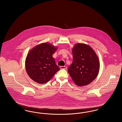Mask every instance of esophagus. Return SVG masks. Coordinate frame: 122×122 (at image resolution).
I'll return each instance as SVG.
<instances>
[{
    "label": "esophagus",
    "mask_w": 122,
    "mask_h": 122,
    "mask_svg": "<svg viewBox=\"0 0 122 122\" xmlns=\"http://www.w3.org/2000/svg\"><path fill=\"white\" fill-rule=\"evenodd\" d=\"M60 69H65V70H66L67 69V67L66 66H60Z\"/></svg>",
    "instance_id": "obj_1"
}]
</instances>
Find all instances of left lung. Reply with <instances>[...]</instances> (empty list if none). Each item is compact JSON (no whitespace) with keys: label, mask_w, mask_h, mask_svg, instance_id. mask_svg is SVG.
I'll list each match as a JSON object with an SVG mask.
<instances>
[{"label":"left lung","mask_w":122,"mask_h":122,"mask_svg":"<svg viewBox=\"0 0 122 122\" xmlns=\"http://www.w3.org/2000/svg\"><path fill=\"white\" fill-rule=\"evenodd\" d=\"M72 51L73 63L68 68V72L77 86H86L98 75V57L91 46L84 43H76Z\"/></svg>","instance_id":"left-lung-1"}]
</instances>
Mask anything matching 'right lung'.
<instances>
[{
    "mask_svg": "<svg viewBox=\"0 0 122 122\" xmlns=\"http://www.w3.org/2000/svg\"><path fill=\"white\" fill-rule=\"evenodd\" d=\"M57 48V46L45 42L36 45L29 51L25 67L30 79L38 83L45 84L60 70L52 57Z\"/></svg>",
    "mask_w": 122,
    "mask_h": 122,
    "instance_id": "right-lung-1",
    "label": "right lung"
}]
</instances>
